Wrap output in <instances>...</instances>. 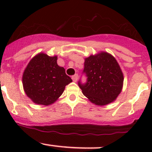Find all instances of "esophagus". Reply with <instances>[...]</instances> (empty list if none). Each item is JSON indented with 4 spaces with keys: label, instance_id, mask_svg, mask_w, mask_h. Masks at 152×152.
Masks as SVG:
<instances>
[{
    "label": "esophagus",
    "instance_id": "1",
    "mask_svg": "<svg viewBox=\"0 0 152 152\" xmlns=\"http://www.w3.org/2000/svg\"><path fill=\"white\" fill-rule=\"evenodd\" d=\"M71 78H72V80L74 82H76L78 80V74H75V75H74V76H72Z\"/></svg>",
    "mask_w": 152,
    "mask_h": 152
}]
</instances>
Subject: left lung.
Instances as JSON below:
<instances>
[{
    "instance_id": "left-lung-1",
    "label": "left lung",
    "mask_w": 152,
    "mask_h": 152,
    "mask_svg": "<svg viewBox=\"0 0 152 152\" xmlns=\"http://www.w3.org/2000/svg\"><path fill=\"white\" fill-rule=\"evenodd\" d=\"M87 81H78L82 93L93 104L104 106L113 102L121 93L124 75L116 58L106 52L91 55L85 58L84 69Z\"/></svg>"
}]
</instances>
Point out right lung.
<instances>
[{
  "label": "right lung",
  "instance_id": "obj_1",
  "mask_svg": "<svg viewBox=\"0 0 152 152\" xmlns=\"http://www.w3.org/2000/svg\"><path fill=\"white\" fill-rule=\"evenodd\" d=\"M22 81L26 95L35 104L48 106L61 96L72 79L57 64L56 56L40 53L26 66Z\"/></svg>",
  "mask_w": 152,
  "mask_h": 152
}]
</instances>
